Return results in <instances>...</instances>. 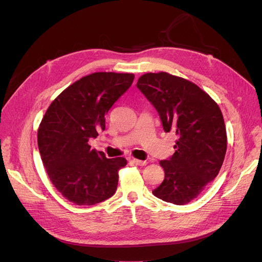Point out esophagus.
Masks as SVG:
<instances>
[{
  "label": "esophagus",
  "instance_id": "esophagus-1",
  "mask_svg": "<svg viewBox=\"0 0 262 262\" xmlns=\"http://www.w3.org/2000/svg\"><path fill=\"white\" fill-rule=\"evenodd\" d=\"M134 165H138V166H144L146 165V162L145 161H141V160H137V158H133V160L131 161Z\"/></svg>",
  "mask_w": 262,
  "mask_h": 262
}]
</instances>
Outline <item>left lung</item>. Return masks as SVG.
Segmentation results:
<instances>
[{"instance_id": "left-lung-1", "label": "left lung", "mask_w": 262, "mask_h": 262, "mask_svg": "<svg viewBox=\"0 0 262 262\" xmlns=\"http://www.w3.org/2000/svg\"><path fill=\"white\" fill-rule=\"evenodd\" d=\"M137 86L157 110L164 131L177 136L175 153L160 163L165 178L153 194L187 204L217 176L223 164L227 148L223 115L199 86L167 72L143 74Z\"/></svg>"}]
</instances>
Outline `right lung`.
I'll return each mask as SVG.
<instances>
[{
	"mask_svg": "<svg viewBox=\"0 0 262 262\" xmlns=\"http://www.w3.org/2000/svg\"><path fill=\"white\" fill-rule=\"evenodd\" d=\"M133 80L132 73H92L67 87L47 109L38 148L52 185L70 202L93 205L116 192L126 160L107 158L89 141L105 130L108 110Z\"/></svg>",
	"mask_w": 262,
	"mask_h": 262,
	"instance_id": "right-lung-1",
	"label": "right lung"
}]
</instances>
